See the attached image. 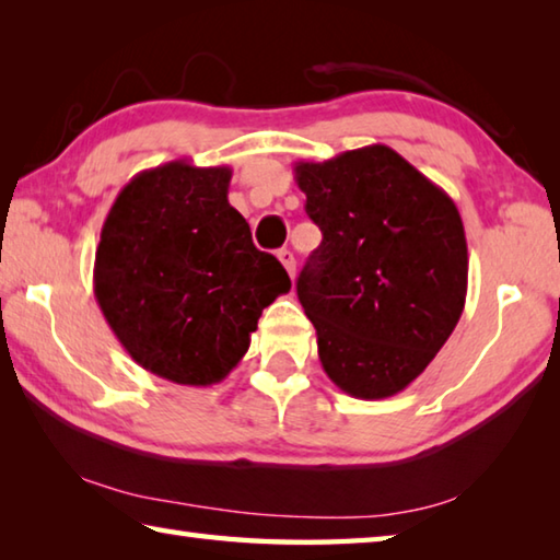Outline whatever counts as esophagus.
I'll list each match as a JSON object with an SVG mask.
<instances>
[{
	"instance_id": "obj_1",
	"label": "esophagus",
	"mask_w": 560,
	"mask_h": 560,
	"mask_svg": "<svg viewBox=\"0 0 560 560\" xmlns=\"http://www.w3.org/2000/svg\"><path fill=\"white\" fill-rule=\"evenodd\" d=\"M279 261L283 264V269L289 271V277H293V271H296V257H293L291 249H279Z\"/></svg>"
}]
</instances>
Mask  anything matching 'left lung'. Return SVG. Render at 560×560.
I'll return each instance as SVG.
<instances>
[{"mask_svg": "<svg viewBox=\"0 0 560 560\" xmlns=\"http://www.w3.org/2000/svg\"><path fill=\"white\" fill-rule=\"evenodd\" d=\"M324 242L296 281L318 358L340 390H405L447 343L467 299L457 205L387 145L293 167Z\"/></svg>", "mask_w": 560, "mask_h": 560, "instance_id": "obj_1", "label": "left lung"}]
</instances>
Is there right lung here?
Here are the masks:
<instances>
[{
    "label": "right lung",
    "instance_id": "add662e5",
    "mask_svg": "<svg viewBox=\"0 0 560 560\" xmlns=\"http://www.w3.org/2000/svg\"><path fill=\"white\" fill-rule=\"evenodd\" d=\"M230 167L187 160L143 170L103 222L93 293L108 326L145 371L214 385L240 363L261 311L291 289L226 200Z\"/></svg>",
    "mask_w": 560,
    "mask_h": 560
}]
</instances>
